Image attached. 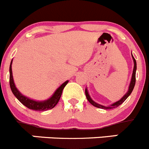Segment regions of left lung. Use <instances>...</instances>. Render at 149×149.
Here are the masks:
<instances>
[{"label": "left lung", "mask_w": 149, "mask_h": 149, "mask_svg": "<svg viewBox=\"0 0 149 149\" xmlns=\"http://www.w3.org/2000/svg\"><path fill=\"white\" fill-rule=\"evenodd\" d=\"M132 60H133V63H134L133 71H132V78H131L130 83L129 87H128V90H127V92H126V94H125V95H124V96L122 97L119 100L116 101V102H113V103L111 104V105H107V106H105V105H100V104H99V103H97V102H95V101H94L91 98L90 95H89V92H88L87 88H86V89H85V94H86V98H87L88 101H89V102H90V103L92 104V105L97 107V108H102V109H112V108H116V107L119 106V105H120L121 104L123 103V102H125V100H126L127 98L130 95V94L132 93V90H133V89H134V86H135V73H136V70H137L136 60H135V59L134 58L132 54Z\"/></svg>", "instance_id": "left-lung-1"}]
</instances>
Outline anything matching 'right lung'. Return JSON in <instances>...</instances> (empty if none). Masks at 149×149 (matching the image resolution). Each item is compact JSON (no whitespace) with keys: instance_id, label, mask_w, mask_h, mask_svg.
Instances as JSON below:
<instances>
[{"instance_id":"obj_1","label":"right lung","mask_w":149,"mask_h":149,"mask_svg":"<svg viewBox=\"0 0 149 149\" xmlns=\"http://www.w3.org/2000/svg\"><path fill=\"white\" fill-rule=\"evenodd\" d=\"M12 61L13 60H11V64H10L9 67V84L11 92L14 94V96L18 99V100L20 102H22L24 106L30 108V109L34 110V111H44L54 108V107L57 105V102H59V100H60L63 89H64L65 86H66V84L68 83V81L67 80L66 81H65L63 84L60 85V86L56 89V91L54 92V94H53L49 99L42 101H37L35 100L30 99V98L27 97L22 95V94L17 89V88L16 87V85L14 81V79H13L12 69H11Z\"/></svg>"}]
</instances>
